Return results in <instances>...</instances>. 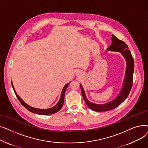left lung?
I'll return each mask as SVG.
<instances>
[{
	"label": "left lung",
	"mask_w": 148,
	"mask_h": 148,
	"mask_svg": "<svg viewBox=\"0 0 148 148\" xmlns=\"http://www.w3.org/2000/svg\"><path fill=\"white\" fill-rule=\"evenodd\" d=\"M112 44L106 49V51H113L121 53L122 55L125 58L127 62L125 75V77H124L122 88L119 94L115 99L112 100V101L104 104H97L90 102L87 99L86 94H85V92L82 84H80L82 94L85 102H86L89 108H90L92 110L95 112L109 111L119 106L126 99L128 96L132 88V85H133L134 62L130 51L128 50V45L125 42L119 40L118 38H116L113 35H112Z\"/></svg>",
	"instance_id": "left-lung-1"
}]
</instances>
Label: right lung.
Wrapping results in <instances>:
<instances>
[{
	"mask_svg": "<svg viewBox=\"0 0 148 148\" xmlns=\"http://www.w3.org/2000/svg\"><path fill=\"white\" fill-rule=\"evenodd\" d=\"M11 83H12V88L14 89V91L15 92V95H16V96H17L18 99L19 100V101L20 102V103L23 106H24L26 108V109H27L30 112L36 113V114H41V115L52 114L57 113L58 112H59L61 109V108L62 107V106H63L64 103L65 92L66 91V88H67V87L68 86V84H69V83L66 84L65 86L64 87L63 89H62V93H61V94H60V97L59 101L58 103L55 106H54L53 107H51V108H47V109H41V108H34V107H31V106H29L28 104H27L26 103H25L24 101H23V100L17 94L16 91H15V89L14 88V86H13V84H12V82H11Z\"/></svg>",
	"mask_w": 148,
	"mask_h": 148,
	"instance_id": "add662e5",
	"label": "right lung"
}]
</instances>
